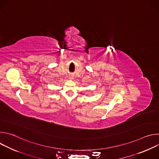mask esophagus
<instances>
[{
    "mask_svg": "<svg viewBox=\"0 0 159 159\" xmlns=\"http://www.w3.org/2000/svg\"><path fill=\"white\" fill-rule=\"evenodd\" d=\"M69 79H71V80H72V79H74V77H73L72 75H70V76H69Z\"/></svg>",
    "mask_w": 159,
    "mask_h": 159,
    "instance_id": "obj_1",
    "label": "esophagus"
}]
</instances>
